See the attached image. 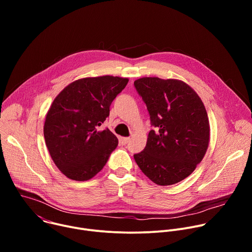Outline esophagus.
Listing matches in <instances>:
<instances>
[{
    "label": "esophagus",
    "mask_w": 252,
    "mask_h": 252,
    "mask_svg": "<svg viewBox=\"0 0 252 252\" xmlns=\"http://www.w3.org/2000/svg\"><path fill=\"white\" fill-rule=\"evenodd\" d=\"M121 141H122L123 145H126V143L129 141V137H122Z\"/></svg>",
    "instance_id": "obj_1"
}]
</instances>
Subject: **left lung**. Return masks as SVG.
Returning a JSON list of instances; mask_svg holds the SVG:
<instances>
[{"instance_id":"1","label":"left lung","mask_w":252,"mask_h":252,"mask_svg":"<svg viewBox=\"0 0 252 252\" xmlns=\"http://www.w3.org/2000/svg\"><path fill=\"white\" fill-rule=\"evenodd\" d=\"M146 102L152 129L147 146L133 156L141 171L158 186L182 182L202 160L209 143V121L198 94L183 81H134Z\"/></svg>"}]
</instances>
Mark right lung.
<instances>
[{
    "label": "right lung",
    "instance_id": "obj_1",
    "mask_svg": "<svg viewBox=\"0 0 252 252\" xmlns=\"http://www.w3.org/2000/svg\"><path fill=\"white\" fill-rule=\"evenodd\" d=\"M128 79L84 78L66 86L46 116L44 136L57 167L73 181L85 182L99 172L118 147V137L99 126Z\"/></svg>",
    "mask_w": 252,
    "mask_h": 252
}]
</instances>
